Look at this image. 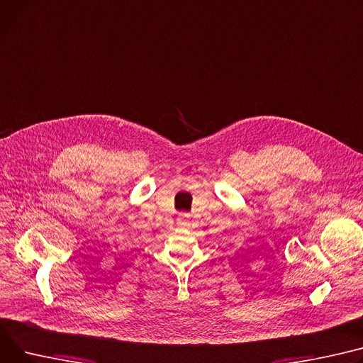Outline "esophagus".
<instances>
[{"label":"esophagus","instance_id":"obj_1","mask_svg":"<svg viewBox=\"0 0 363 363\" xmlns=\"http://www.w3.org/2000/svg\"><path fill=\"white\" fill-rule=\"evenodd\" d=\"M186 217H188V214H186V213H182V214H181V217H179V220H185Z\"/></svg>","mask_w":363,"mask_h":363}]
</instances>
